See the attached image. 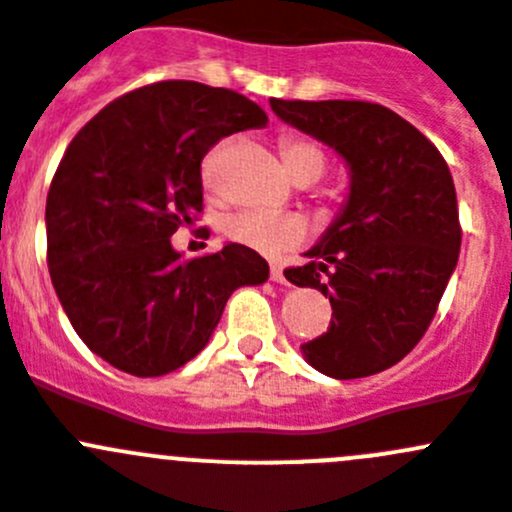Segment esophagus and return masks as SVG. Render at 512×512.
<instances>
[{"instance_id":"1","label":"esophagus","mask_w":512,"mask_h":512,"mask_svg":"<svg viewBox=\"0 0 512 512\" xmlns=\"http://www.w3.org/2000/svg\"><path fill=\"white\" fill-rule=\"evenodd\" d=\"M270 278L275 280V283H288V280H285L283 265H270Z\"/></svg>"}]
</instances>
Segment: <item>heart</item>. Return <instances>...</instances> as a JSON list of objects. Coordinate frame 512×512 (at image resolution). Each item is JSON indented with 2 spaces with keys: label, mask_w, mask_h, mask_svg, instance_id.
I'll return each instance as SVG.
<instances>
[{
  "label": "heart",
  "mask_w": 512,
  "mask_h": 512,
  "mask_svg": "<svg viewBox=\"0 0 512 512\" xmlns=\"http://www.w3.org/2000/svg\"><path fill=\"white\" fill-rule=\"evenodd\" d=\"M280 148H283L288 171L300 184H310V181L321 179L323 171H326V151L313 138L285 136ZM217 166L219 148L209 156H204L202 161V181L209 194H219ZM305 232H308V224L298 214H272L260 212V209L237 212L224 222V234H227L229 240L262 252V255H283V252L293 250L295 245L303 242Z\"/></svg>",
  "instance_id": "b5f03b06"
}]
</instances>
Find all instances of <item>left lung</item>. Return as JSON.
<instances>
[{
  "label": "left lung",
  "mask_w": 512,
  "mask_h": 512,
  "mask_svg": "<svg viewBox=\"0 0 512 512\" xmlns=\"http://www.w3.org/2000/svg\"><path fill=\"white\" fill-rule=\"evenodd\" d=\"M285 123L328 143L351 166L341 217L288 267L298 288L331 300V326L303 343L308 364L361 379L399 364L432 323L462 245L450 166L409 121L366 100H280Z\"/></svg>",
  "instance_id": "obj_1"
}]
</instances>
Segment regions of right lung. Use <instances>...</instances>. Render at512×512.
Wrapping results in <instances>:
<instances>
[{
  "label": "right lung",
  "instance_id": "obj_1",
  "mask_svg": "<svg viewBox=\"0 0 512 512\" xmlns=\"http://www.w3.org/2000/svg\"><path fill=\"white\" fill-rule=\"evenodd\" d=\"M265 123L234 90L161 80L75 133L47 194V265L75 333L111 366L171 374L207 346L234 290L267 280L250 247L186 260L169 240L202 214L209 148Z\"/></svg>",
  "mask_w": 512,
  "mask_h": 512
}]
</instances>
